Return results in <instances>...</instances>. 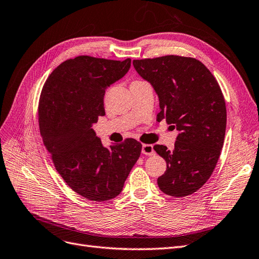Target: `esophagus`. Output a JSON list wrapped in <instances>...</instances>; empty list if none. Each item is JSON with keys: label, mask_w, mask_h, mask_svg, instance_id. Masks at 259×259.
<instances>
[{"label": "esophagus", "mask_w": 259, "mask_h": 259, "mask_svg": "<svg viewBox=\"0 0 259 259\" xmlns=\"http://www.w3.org/2000/svg\"><path fill=\"white\" fill-rule=\"evenodd\" d=\"M142 152L145 155H153L154 152V149L152 145H148V144H144L143 148H142Z\"/></svg>", "instance_id": "obj_1"}]
</instances>
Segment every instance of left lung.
Listing matches in <instances>:
<instances>
[{
  "label": "left lung",
  "instance_id": "obj_1",
  "mask_svg": "<svg viewBox=\"0 0 259 259\" xmlns=\"http://www.w3.org/2000/svg\"><path fill=\"white\" fill-rule=\"evenodd\" d=\"M133 65L158 94L156 120L165 119L179 131L173 151L163 145L153 147L166 161L158 186L170 197L192 194L209 179L224 146L227 110L221 86L192 57L166 55L135 59Z\"/></svg>",
  "mask_w": 259,
  "mask_h": 259
}]
</instances>
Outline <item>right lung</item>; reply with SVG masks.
Masks as SVG:
<instances>
[{
    "mask_svg": "<svg viewBox=\"0 0 259 259\" xmlns=\"http://www.w3.org/2000/svg\"><path fill=\"white\" fill-rule=\"evenodd\" d=\"M130 67V58L77 56L60 64L43 85L37 113L44 146L62 179L88 200L119 195L142 152L134 138L105 148L92 128L105 115L106 88Z\"/></svg>",
    "mask_w": 259,
    "mask_h": 259,
    "instance_id": "1",
    "label": "right lung"
}]
</instances>
